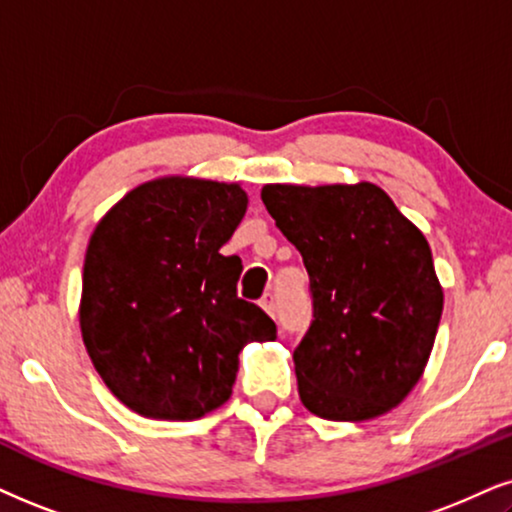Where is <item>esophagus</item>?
Wrapping results in <instances>:
<instances>
[{"label": "esophagus", "instance_id": "1", "mask_svg": "<svg viewBox=\"0 0 512 512\" xmlns=\"http://www.w3.org/2000/svg\"><path fill=\"white\" fill-rule=\"evenodd\" d=\"M260 307H262L264 312H267L269 316H274V312H276V297H274V293H264L262 300H260Z\"/></svg>", "mask_w": 512, "mask_h": 512}]
</instances>
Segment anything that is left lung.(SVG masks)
Returning <instances> with one entry per match:
<instances>
[{"label": "left lung", "instance_id": "1", "mask_svg": "<svg viewBox=\"0 0 512 512\" xmlns=\"http://www.w3.org/2000/svg\"><path fill=\"white\" fill-rule=\"evenodd\" d=\"M262 203L300 250L314 319L295 347L304 409L371 420L428 366L444 293L423 231L371 184H267Z\"/></svg>", "mask_w": 512, "mask_h": 512}]
</instances>
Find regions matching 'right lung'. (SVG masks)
I'll return each instance as SVG.
<instances>
[{
    "instance_id": "add662e5",
    "label": "right lung",
    "mask_w": 512,
    "mask_h": 512,
    "mask_svg": "<svg viewBox=\"0 0 512 512\" xmlns=\"http://www.w3.org/2000/svg\"><path fill=\"white\" fill-rule=\"evenodd\" d=\"M248 210L241 184L158 177L113 205L89 238L80 331L89 359L127 409L196 420L231 397L238 354L276 338L236 295L243 264L219 248Z\"/></svg>"
}]
</instances>
